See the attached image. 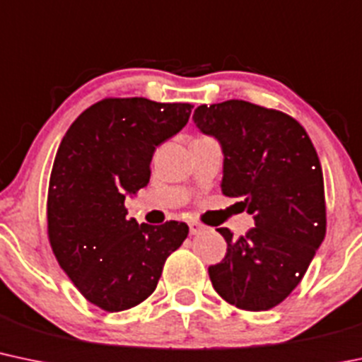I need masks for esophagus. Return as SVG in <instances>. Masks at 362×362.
<instances>
[{
  "instance_id": "esophagus-1",
  "label": "esophagus",
  "mask_w": 362,
  "mask_h": 362,
  "mask_svg": "<svg viewBox=\"0 0 362 362\" xmlns=\"http://www.w3.org/2000/svg\"><path fill=\"white\" fill-rule=\"evenodd\" d=\"M189 230H190V235H199V233H202L206 230L204 225H201L199 221H190L189 223Z\"/></svg>"
}]
</instances>
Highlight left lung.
Listing matches in <instances>:
<instances>
[{
  "mask_svg": "<svg viewBox=\"0 0 362 362\" xmlns=\"http://www.w3.org/2000/svg\"><path fill=\"white\" fill-rule=\"evenodd\" d=\"M194 123L223 149L221 192L242 197L254 228L226 240L208 273L214 291L245 311H268L303 280L327 233L323 172L304 127L278 110L242 99L201 105Z\"/></svg>",
  "mask_w": 362,
  "mask_h": 362,
  "instance_id": "8db88e82",
  "label": "left lung"
}]
</instances>
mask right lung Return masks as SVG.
<instances>
[{"mask_svg": "<svg viewBox=\"0 0 362 362\" xmlns=\"http://www.w3.org/2000/svg\"><path fill=\"white\" fill-rule=\"evenodd\" d=\"M192 108L106 98L62 139L47 189V237L63 272L103 311L148 299L166 257L187 239L184 221L153 226L127 218L125 196L148 185L156 146L184 129Z\"/></svg>", "mask_w": 362, "mask_h": 362, "instance_id": "add662e5", "label": "right lung"}]
</instances>
